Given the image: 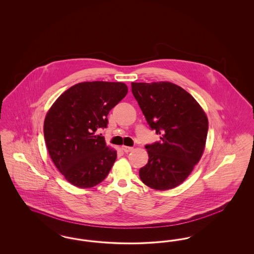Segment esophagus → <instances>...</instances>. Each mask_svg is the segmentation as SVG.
I'll return each mask as SVG.
<instances>
[{"mask_svg": "<svg viewBox=\"0 0 254 254\" xmlns=\"http://www.w3.org/2000/svg\"><path fill=\"white\" fill-rule=\"evenodd\" d=\"M132 149L133 147H131V146H127V145H122V150H123V151H125L126 153H127V152H130Z\"/></svg>", "mask_w": 254, "mask_h": 254, "instance_id": "esophagus-1", "label": "esophagus"}]
</instances>
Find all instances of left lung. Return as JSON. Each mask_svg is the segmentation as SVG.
<instances>
[{"instance_id": "1", "label": "left lung", "mask_w": 254, "mask_h": 254, "mask_svg": "<svg viewBox=\"0 0 254 254\" xmlns=\"http://www.w3.org/2000/svg\"><path fill=\"white\" fill-rule=\"evenodd\" d=\"M145 120L161 141L145 145L148 162L139 170L150 189L178 187L192 172L205 149L208 121L204 109L181 86L170 82L131 83Z\"/></svg>"}]
</instances>
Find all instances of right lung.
I'll return each mask as SVG.
<instances>
[{"label": "right lung", "mask_w": 254, "mask_h": 254, "mask_svg": "<svg viewBox=\"0 0 254 254\" xmlns=\"http://www.w3.org/2000/svg\"><path fill=\"white\" fill-rule=\"evenodd\" d=\"M127 93L120 82H83L61 94L48 111L44 135L49 156L73 186L89 189L108 176L117 151L95 132L107 127L109 111Z\"/></svg>", "instance_id": "obj_1"}]
</instances>
